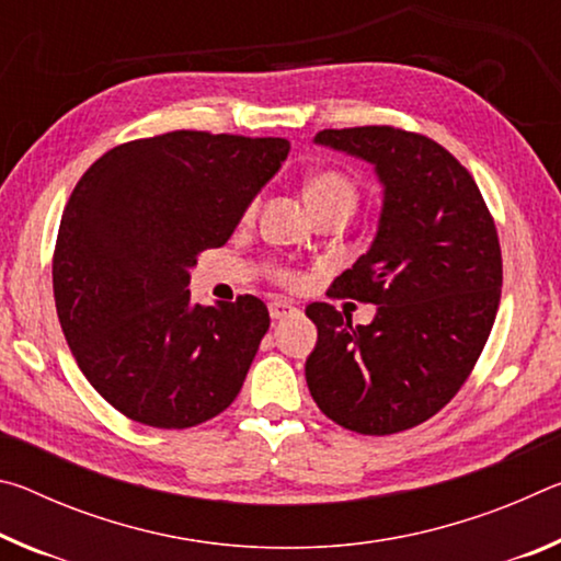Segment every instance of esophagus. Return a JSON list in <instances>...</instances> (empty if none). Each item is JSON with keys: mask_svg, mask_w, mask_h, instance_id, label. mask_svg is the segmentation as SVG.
<instances>
[{"mask_svg": "<svg viewBox=\"0 0 561 561\" xmlns=\"http://www.w3.org/2000/svg\"><path fill=\"white\" fill-rule=\"evenodd\" d=\"M297 307H294L291 301H287V299H274V301H270V317L274 319V321H282V319H287V317H294L297 314Z\"/></svg>", "mask_w": 561, "mask_h": 561, "instance_id": "esophagus-1", "label": "esophagus"}]
</instances>
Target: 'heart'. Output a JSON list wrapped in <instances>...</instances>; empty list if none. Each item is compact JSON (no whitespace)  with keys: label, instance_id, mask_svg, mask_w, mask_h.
Wrapping results in <instances>:
<instances>
[{"label":"heart","instance_id":"obj_1","mask_svg":"<svg viewBox=\"0 0 561 561\" xmlns=\"http://www.w3.org/2000/svg\"><path fill=\"white\" fill-rule=\"evenodd\" d=\"M304 197H307L311 213L327 210V207L336 205L354 207L356 183L346 173H341V170H319V173L309 175L307 183H304ZM250 210H254V203L250 205ZM277 277L282 284H289V287L299 282V277L291 270H279Z\"/></svg>","mask_w":561,"mask_h":561}]
</instances>
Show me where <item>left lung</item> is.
<instances>
[{
  "mask_svg": "<svg viewBox=\"0 0 561 561\" xmlns=\"http://www.w3.org/2000/svg\"><path fill=\"white\" fill-rule=\"evenodd\" d=\"M317 144L376 165L383 210L366 254L334 279V297L376 304L354 327L327 301L307 386L321 413L360 435L415 428L468 381L495 324L502 252L472 175L428 136L393 126L327 128Z\"/></svg>",
  "mask_w": 561,
  "mask_h": 561,
  "instance_id": "1",
  "label": "left lung"
}]
</instances>
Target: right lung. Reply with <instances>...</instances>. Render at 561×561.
<instances>
[{
  "mask_svg": "<svg viewBox=\"0 0 561 561\" xmlns=\"http://www.w3.org/2000/svg\"><path fill=\"white\" fill-rule=\"evenodd\" d=\"M287 153V138L173 130L111 148L76 183L56 314L83 376L130 421L193 428L240 393L270 311L252 294L193 304L190 267L230 240Z\"/></svg>",
  "mask_w": 561,
  "mask_h": 561,
  "instance_id": "add662e5",
  "label": "right lung"
}]
</instances>
